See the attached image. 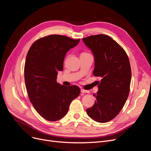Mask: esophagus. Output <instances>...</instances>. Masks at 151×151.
<instances>
[{
	"instance_id": "esophagus-1",
	"label": "esophagus",
	"mask_w": 151,
	"mask_h": 151,
	"mask_svg": "<svg viewBox=\"0 0 151 151\" xmlns=\"http://www.w3.org/2000/svg\"><path fill=\"white\" fill-rule=\"evenodd\" d=\"M81 92L82 93H90V92L88 91V90H84V89H83V88H81Z\"/></svg>"
}]
</instances>
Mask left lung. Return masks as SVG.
Wrapping results in <instances>:
<instances>
[{
    "label": "left lung",
    "instance_id": "obj_1",
    "mask_svg": "<svg viewBox=\"0 0 151 151\" xmlns=\"http://www.w3.org/2000/svg\"><path fill=\"white\" fill-rule=\"evenodd\" d=\"M95 58L93 75L100 77L96 100L88 109L89 117L106 123L116 116L127 100L130 89L131 69L123 48L105 35H92L82 39Z\"/></svg>",
    "mask_w": 151,
    "mask_h": 151
}]
</instances>
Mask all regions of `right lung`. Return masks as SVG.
<instances>
[{"mask_svg":"<svg viewBox=\"0 0 151 151\" xmlns=\"http://www.w3.org/2000/svg\"><path fill=\"white\" fill-rule=\"evenodd\" d=\"M79 41L51 35L35 41L27 53L24 76L28 95L35 109L47 121L63 118L71 101L80 94L79 87L56 81L58 71L63 70L66 52Z\"/></svg>","mask_w":151,"mask_h":151,"instance_id":"right-lung-1","label":"right lung"}]
</instances>
